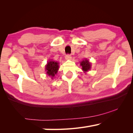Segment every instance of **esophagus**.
<instances>
[{
    "label": "esophagus",
    "instance_id": "esophagus-1",
    "mask_svg": "<svg viewBox=\"0 0 133 133\" xmlns=\"http://www.w3.org/2000/svg\"><path fill=\"white\" fill-rule=\"evenodd\" d=\"M71 59V56L70 54H66L65 56V59L66 60H70Z\"/></svg>",
    "mask_w": 133,
    "mask_h": 133
}]
</instances>
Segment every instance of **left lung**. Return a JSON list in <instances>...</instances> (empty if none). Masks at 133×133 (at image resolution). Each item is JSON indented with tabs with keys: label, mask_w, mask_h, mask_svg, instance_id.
<instances>
[{
	"label": "left lung",
	"mask_w": 133,
	"mask_h": 133,
	"mask_svg": "<svg viewBox=\"0 0 133 133\" xmlns=\"http://www.w3.org/2000/svg\"><path fill=\"white\" fill-rule=\"evenodd\" d=\"M81 65L82 66V69L83 71L85 72H87L88 71L90 70L91 69V63L88 61L87 59H85L83 60L81 62Z\"/></svg>",
	"instance_id": "obj_1"
}]
</instances>
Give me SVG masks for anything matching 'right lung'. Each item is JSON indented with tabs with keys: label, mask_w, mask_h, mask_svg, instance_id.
I'll use <instances>...</instances> for the list:
<instances>
[{
	"label": "right lung",
	"mask_w": 133,
	"mask_h": 133,
	"mask_svg": "<svg viewBox=\"0 0 133 133\" xmlns=\"http://www.w3.org/2000/svg\"><path fill=\"white\" fill-rule=\"evenodd\" d=\"M59 66L57 62L53 61H49L45 66V71L46 74L51 77H54L58 71Z\"/></svg>",
	"instance_id": "1"
}]
</instances>
